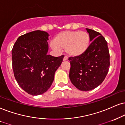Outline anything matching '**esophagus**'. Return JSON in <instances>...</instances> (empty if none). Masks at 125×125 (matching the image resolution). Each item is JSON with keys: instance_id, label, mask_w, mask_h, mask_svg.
I'll return each instance as SVG.
<instances>
[{"instance_id": "34e87169", "label": "esophagus", "mask_w": 125, "mask_h": 125, "mask_svg": "<svg viewBox=\"0 0 125 125\" xmlns=\"http://www.w3.org/2000/svg\"><path fill=\"white\" fill-rule=\"evenodd\" d=\"M68 58V56H67V55H65V57H64V61H66V60H67Z\"/></svg>"}]
</instances>
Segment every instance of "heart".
<instances>
[{"instance_id": "obj_1", "label": "heart", "mask_w": 125, "mask_h": 125, "mask_svg": "<svg viewBox=\"0 0 125 125\" xmlns=\"http://www.w3.org/2000/svg\"><path fill=\"white\" fill-rule=\"evenodd\" d=\"M90 36L86 32L65 31L55 37L51 47L55 50L65 49L68 54L78 57L85 53L90 45Z\"/></svg>"}]
</instances>
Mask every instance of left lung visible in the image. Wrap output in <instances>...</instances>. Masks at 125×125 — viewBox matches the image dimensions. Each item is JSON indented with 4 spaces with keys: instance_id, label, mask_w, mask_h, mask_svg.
<instances>
[{
    "instance_id": "obj_1",
    "label": "left lung",
    "mask_w": 125,
    "mask_h": 125,
    "mask_svg": "<svg viewBox=\"0 0 125 125\" xmlns=\"http://www.w3.org/2000/svg\"><path fill=\"white\" fill-rule=\"evenodd\" d=\"M92 43L82 55L68 58L70 79L77 89L89 91L104 81L110 68V52L104 36L99 32L87 28Z\"/></svg>"
}]
</instances>
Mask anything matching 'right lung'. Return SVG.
Segmentation results:
<instances>
[{"instance_id":"add662e5","label":"right lung","mask_w":125,"mask_h":125,"mask_svg":"<svg viewBox=\"0 0 125 125\" xmlns=\"http://www.w3.org/2000/svg\"><path fill=\"white\" fill-rule=\"evenodd\" d=\"M49 34L37 30L21 35L11 50L14 75L18 85L32 95L42 94L53 82L64 55H47Z\"/></svg>"}]
</instances>
